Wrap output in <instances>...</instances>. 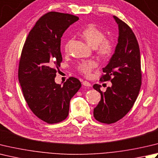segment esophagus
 <instances>
[{
	"label": "esophagus",
	"instance_id": "34e87169",
	"mask_svg": "<svg viewBox=\"0 0 158 158\" xmlns=\"http://www.w3.org/2000/svg\"><path fill=\"white\" fill-rule=\"evenodd\" d=\"M82 84H83V85H84V86H87V87H90V86H91L90 83H89L87 81H83L82 82Z\"/></svg>",
	"mask_w": 158,
	"mask_h": 158
}]
</instances>
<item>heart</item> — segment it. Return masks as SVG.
<instances>
[{
    "mask_svg": "<svg viewBox=\"0 0 158 158\" xmlns=\"http://www.w3.org/2000/svg\"><path fill=\"white\" fill-rule=\"evenodd\" d=\"M81 36L88 44L94 48L98 57L107 59L112 56L114 49V42L112 38H106L104 31L99 27L90 24L81 32ZM72 43V39H69L64 44V51L68 52ZM97 64L94 60L82 61L77 66V69L80 73L88 77Z\"/></svg>",
    "mask_w": 158,
    "mask_h": 158,
    "instance_id": "obj_1",
    "label": "heart"
}]
</instances>
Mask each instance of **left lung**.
Wrapping results in <instances>:
<instances>
[{
  "label": "left lung",
  "mask_w": 158,
  "mask_h": 158,
  "mask_svg": "<svg viewBox=\"0 0 158 158\" xmlns=\"http://www.w3.org/2000/svg\"><path fill=\"white\" fill-rule=\"evenodd\" d=\"M114 18L118 24V42L100 78V82L110 81L112 85L104 92L101 90V85H93L101 96L94 109V116L106 124L117 122L129 112L142 84L140 53L136 37L128 24L115 15Z\"/></svg>",
  "instance_id": "left-lung-1"
}]
</instances>
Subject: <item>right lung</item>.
Returning a JSON list of instances; mask_svg holds the SVG:
<instances>
[{
  "label": "right lung",
  "mask_w": 158,
  "mask_h": 158,
  "mask_svg": "<svg viewBox=\"0 0 158 158\" xmlns=\"http://www.w3.org/2000/svg\"><path fill=\"white\" fill-rule=\"evenodd\" d=\"M78 20L69 14L48 12L30 31L22 50L18 80L24 98L32 112L48 124L67 118L70 99L81 86L79 80L73 77L63 86L55 82L62 61L61 38Z\"/></svg>",
  "instance_id": "obj_1"
}]
</instances>
